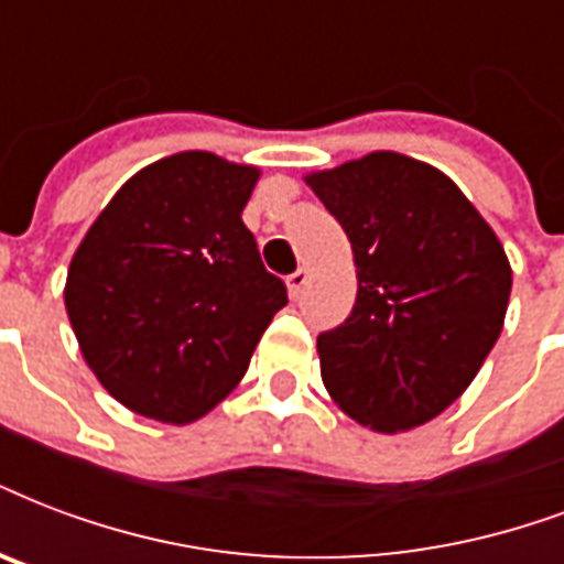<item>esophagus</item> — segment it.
Masks as SVG:
<instances>
[{"label": "esophagus", "instance_id": "34e87169", "mask_svg": "<svg viewBox=\"0 0 564 564\" xmlns=\"http://www.w3.org/2000/svg\"><path fill=\"white\" fill-rule=\"evenodd\" d=\"M307 269H299V272H292L290 278H286V290H290V299H299L301 292H304V286H307Z\"/></svg>", "mask_w": 564, "mask_h": 564}]
</instances>
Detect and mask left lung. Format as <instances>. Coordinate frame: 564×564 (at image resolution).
<instances>
[{"label":"left lung","instance_id":"1","mask_svg":"<svg viewBox=\"0 0 564 564\" xmlns=\"http://www.w3.org/2000/svg\"><path fill=\"white\" fill-rule=\"evenodd\" d=\"M351 242L358 299L316 339L343 414L397 435L444 414L500 337L511 265L444 171L376 150L304 177Z\"/></svg>","mask_w":564,"mask_h":564}]
</instances>
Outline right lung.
<instances>
[{
	"label": "right lung",
	"instance_id": "1",
	"mask_svg": "<svg viewBox=\"0 0 564 564\" xmlns=\"http://www.w3.org/2000/svg\"><path fill=\"white\" fill-rule=\"evenodd\" d=\"M260 167L183 150L115 192L73 253L64 307L120 405L188 425L242 381L286 304L242 209Z\"/></svg>",
	"mask_w": 564,
	"mask_h": 564
}]
</instances>
